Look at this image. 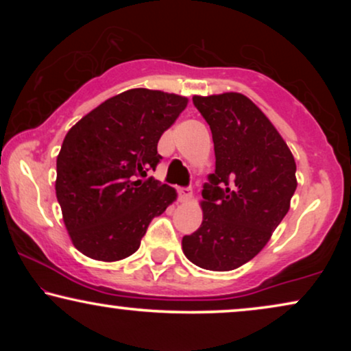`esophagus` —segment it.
Segmentation results:
<instances>
[{
    "instance_id": "34e87169",
    "label": "esophagus",
    "mask_w": 351,
    "mask_h": 351,
    "mask_svg": "<svg viewBox=\"0 0 351 351\" xmlns=\"http://www.w3.org/2000/svg\"><path fill=\"white\" fill-rule=\"evenodd\" d=\"M179 195H180V201L182 203H186V201L191 199V190L190 189H180L179 190Z\"/></svg>"
}]
</instances>
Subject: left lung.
Here are the masks:
<instances>
[{
    "instance_id": "1",
    "label": "left lung",
    "mask_w": 351,
    "mask_h": 351,
    "mask_svg": "<svg viewBox=\"0 0 351 351\" xmlns=\"http://www.w3.org/2000/svg\"><path fill=\"white\" fill-rule=\"evenodd\" d=\"M210 132L215 172L203 190V222L182 251L204 270L230 271L257 256L291 208L295 160L285 138L239 93L193 95Z\"/></svg>"
}]
</instances>
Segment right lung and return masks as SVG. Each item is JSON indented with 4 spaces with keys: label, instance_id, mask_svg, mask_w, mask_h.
I'll use <instances>...</instances> for the list:
<instances>
[{
    "label": "right lung",
    "instance_id": "right-lung-1",
    "mask_svg": "<svg viewBox=\"0 0 351 351\" xmlns=\"http://www.w3.org/2000/svg\"><path fill=\"white\" fill-rule=\"evenodd\" d=\"M189 99L136 88L113 95L66 132L57 155L56 196L73 246L86 257L117 262L141 246L148 225L177 191L148 179L158 141Z\"/></svg>",
    "mask_w": 351,
    "mask_h": 351
}]
</instances>
